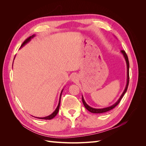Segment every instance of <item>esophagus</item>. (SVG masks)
<instances>
[{
    "instance_id": "34e87169",
    "label": "esophagus",
    "mask_w": 146,
    "mask_h": 146,
    "mask_svg": "<svg viewBox=\"0 0 146 146\" xmlns=\"http://www.w3.org/2000/svg\"><path fill=\"white\" fill-rule=\"evenodd\" d=\"M77 80V77L76 76V75H74V76L72 77V81L76 82Z\"/></svg>"
}]
</instances>
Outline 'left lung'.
<instances>
[{
  "label": "left lung",
  "instance_id": "1",
  "mask_svg": "<svg viewBox=\"0 0 146 146\" xmlns=\"http://www.w3.org/2000/svg\"><path fill=\"white\" fill-rule=\"evenodd\" d=\"M121 54L123 55V57H124V58L125 60L126 61V64H127V84H126V86L124 91L122 92V94H121V97L119 98V99L117 100V101L115 104H114L113 105H112L111 106H110L108 107H106V108H92L90 107L89 105H88L86 102L85 100H84L83 97L82 96V102H83V104L85 106V107L86 108V110H88V111H90L91 113H105V112H107L110 110H111L112 109H113L114 107H116V106L119 104V103L120 102V101L121 100L122 98H123V95L125 94V92L127 90V88H128V86H129V58H128V56L126 54V53L124 50H121Z\"/></svg>",
  "mask_w": 146,
  "mask_h": 146
}]
</instances>
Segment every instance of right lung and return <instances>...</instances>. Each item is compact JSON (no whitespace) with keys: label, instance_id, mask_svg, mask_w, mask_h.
Here are the masks:
<instances>
[{"label":"right lung","instance_id":"1","mask_svg":"<svg viewBox=\"0 0 146 146\" xmlns=\"http://www.w3.org/2000/svg\"><path fill=\"white\" fill-rule=\"evenodd\" d=\"M35 35H33L32 36H31L29 37L27 39H26L24 41V42L23 43V44L21 45V47H23L24 46H25V45L26 44L28 43V42L31 40V39L33 38V37H35ZM14 59H15V58H14ZM63 91V89L62 90V91H61V94H60V96L59 103H58V106H57V107H56V108L55 109V111H54V112H53L51 114H50L49 116H46V117H36V118L40 119H46V120H50V119H53V118L55 117V116L57 114H58V111H59L60 105V101H61V94H62Z\"/></svg>","mask_w":146,"mask_h":146}]
</instances>
